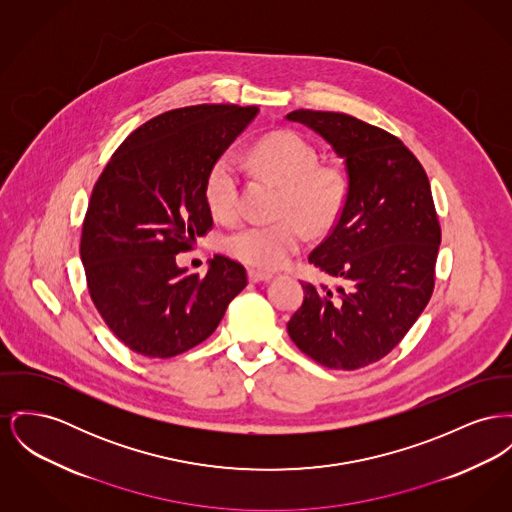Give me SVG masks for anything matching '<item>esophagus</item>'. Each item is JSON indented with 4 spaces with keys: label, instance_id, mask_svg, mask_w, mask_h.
Here are the masks:
<instances>
[{
    "label": "esophagus",
    "instance_id": "obj_1",
    "mask_svg": "<svg viewBox=\"0 0 512 512\" xmlns=\"http://www.w3.org/2000/svg\"><path fill=\"white\" fill-rule=\"evenodd\" d=\"M247 276L251 282H269L272 278L271 272L257 271V269H249Z\"/></svg>",
    "mask_w": 512,
    "mask_h": 512
}]
</instances>
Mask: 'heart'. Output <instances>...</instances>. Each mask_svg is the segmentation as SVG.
<instances>
[{
    "instance_id": "1",
    "label": "heart",
    "mask_w": 512,
    "mask_h": 512,
    "mask_svg": "<svg viewBox=\"0 0 512 512\" xmlns=\"http://www.w3.org/2000/svg\"><path fill=\"white\" fill-rule=\"evenodd\" d=\"M249 162L263 176L282 185L280 212L297 218L241 224L222 238V249L245 265L278 269L300 249L301 223L315 234L331 228L342 209L346 183L336 168L319 166L315 149L294 131H276L263 137L249 152ZM205 201L212 216L220 220L238 212L240 166L232 152L214 160L205 181Z\"/></svg>"
}]
</instances>
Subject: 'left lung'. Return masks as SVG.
Wrapping results in <instances>:
<instances>
[{"mask_svg":"<svg viewBox=\"0 0 512 512\" xmlns=\"http://www.w3.org/2000/svg\"><path fill=\"white\" fill-rule=\"evenodd\" d=\"M321 135L344 160L338 220L309 263L340 284L301 282L288 334L311 360L360 369L385 358L433 294L441 226L420 160L385 129L338 112L286 116Z\"/></svg>","mask_w":512,"mask_h":512,"instance_id":"8db88e82","label":"left lung"}]
</instances>
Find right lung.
<instances>
[{
  "label": "right lung",
  "instance_id": "right-lung-1",
  "mask_svg": "<svg viewBox=\"0 0 512 512\" xmlns=\"http://www.w3.org/2000/svg\"><path fill=\"white\" fill-rule=\"evenodd\" d=\"M257 106L199 104L135 129L92 189L81 234L91 300L121 342L147 358H174L207 340L247 286L240 263L216 255L205 276L176 255L212 228L205 181Z\"/></svg>",
  "mask_w": 512,
  "mask_h": 512
}]
</instances>
